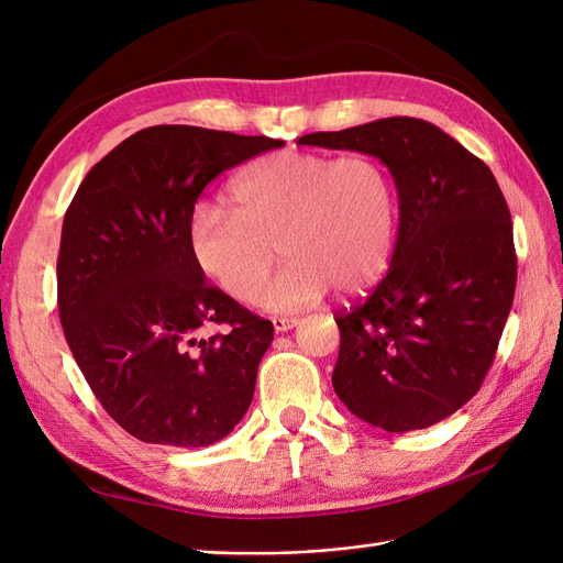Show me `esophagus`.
<instances>
[{
	"label": "esophagus",
	"mask_w": 563,
	"mask_h": 563,
	"mask_svg": "<svg viewBox=\"0 0 563 563\" xmlns=\"http://www.w3.org/2000/svg\"><path fill=\"white\" fill-rule=\"evenodd\" d=\"M297 323H299V319H297V317H273V329H276L278 333L295 329Z\"/></svg>",
	"instance_id": "obj_1"
}]
</instances>
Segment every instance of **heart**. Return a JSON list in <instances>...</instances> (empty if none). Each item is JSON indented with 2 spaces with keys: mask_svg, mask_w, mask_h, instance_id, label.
Listing matches in <instances>:
<instances>
[{
  "mask_svg": "<svg viewBox=\"0 0 563 563\" xmlns=\"http://www.w3.org/2000/svg\"><path fill=\"white\" fill-rule=\"evenodd\" d=\"M230 199L232 208L196 203L187 242L196 268L238 302L256 297L266 311H299L331 287L369 290L390 264L398 194L388 167L372 155L273 153L232 181ZM278 239L288 264L265 286Z\"/></svg>",
  "mask_w": 563,
  "mask_h": 563,
  "instance_id": "1",
  "label": "heart"
}]
</instances>
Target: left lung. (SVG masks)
Segmentation results:
<instances>
[{
  "label": "left lung",
  "mask_w": 563,
  "mask_h": 563,
  "mask_svg": "<svg viewBox=\"0 0 563 563\" xmlns=\"http://www.w3.org/2000/svg\"><path fill=\"white\" fill-rule=\"evenodd\" d=\"M299 143L367 153L398 189L386 278L335 317L338 398L360 420L398 434L446 420L485 382L516 292L511 213L492 169L415 117Z\"/></svg>",
  "instance_id": "8db88e82"
}]
</instances>
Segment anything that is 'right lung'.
Instances as JSON below:
<instances>
[{
	"instance_id": "obj_1",
	"label": "right lung",
	"mask_w": 563,
	"mask_h": 563,
	"mask_svg": "<svg viewBox=\"0 0 563 563\" xmlns=\"http://www.w3.org/2000/svg\"><path fill=\"white\" fill-rule=\"evenodd\" d=\"M285 141L141 129L90 167L62 225L64 338L112 420L146 443L199 449L250 410L273 323L208 285L187 225L211 179ZM213 322L228 334L201 339Z\"/></svg>"
}]
</instances>
